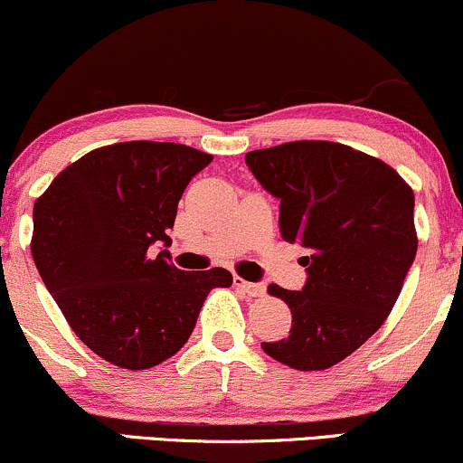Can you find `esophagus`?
<instances>
[{
  "label": "esophagus",
  "mask_w": 463,
  "mask_h": 463,
  "mask_svg": "<svg viewBox=\"0 0 463 463\" xmlns=\"http://www.w3.org/2000/svg\"><path fill=\"white\" fill-rule=\"evenodd\" d=\"M232 285H235L237 289L246 291V294L252 296V298H261V296L265 294V287L263 285L250 283V280H243L241 276H235V279H232Z\"/></svg>",
  "instance_id": "esophagus-1"
}]
</instances>
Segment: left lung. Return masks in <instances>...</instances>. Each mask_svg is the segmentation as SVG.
Masks as SVG:
<instances>
[{
    "instance_id": "1",
    "label": "left lung",
    "mask_w": 463,
    "mask_h": 463,
    "mask_svg": "<svg viewBox=\"0 0 463 463\" xmlns=\"http://www.w3.org/2000/svg\"><path fill=\"white\" fill-rule=\"evenodd\" d=\"M280 200V235L305 248L300 291L269 285L291 309V331L263 342L294 370H326L381 328L416 259L413 191L396 169L333 141H289L246 154Z\"/></svg>"
}]
</instances>
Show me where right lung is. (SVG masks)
<instances>
[{
    "instance_id": "1",
    "label": "right lung",
    "mask_w": 463,
    "mask_h": 463,
    "mask_svg": "<svg viewBox=\"0 0 463 463\" xmlns=\"http://www.w3.org/2000/svg\"><path fill=\"white\" fill-rule=\"evenodd\" d=\"M213 156L180 143L126 141L62 169L34 202L32 259L73 333L124 370L174 357L224 268L183 272L167 231L189 180Z\"/></svg>"
}]
</instances>
